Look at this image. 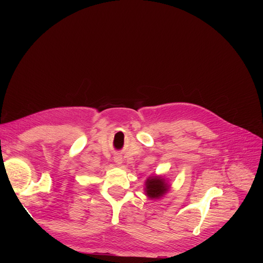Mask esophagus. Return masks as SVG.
<instances>
[{
    "mask_svg": "<svg viewBox=\"0 0 263 263\" xmlns=\"http://www.w3.org/2000/svg\"><path fill=\"white\" fill-rule=\"evenodd\" d=\"M114 162L117 164V165H122L123 163V157L121 155H116L114 157Z\"/></svg>",
    "mask_w": 263,
    "mask_h": 263,
    "instance_id": "1",
    "label": "esophagus"
}]
</instances>
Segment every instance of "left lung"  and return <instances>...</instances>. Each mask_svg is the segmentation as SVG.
<instances>
[{"instance_id": "1", "label": "left lung", "mask_w": 263, "mask_h": 263, "mask_svg": "<svg viewBox=\"0 0 263 263\" xmlns=\"http://www.w3.org/2000/svg\"><path fill=\"white\" fill-rule=\"evenodd\" d=\"M171 185L163 176H150L145 181V195L150 200H159L169 192Z\"/></svg>"}]
</instances>
